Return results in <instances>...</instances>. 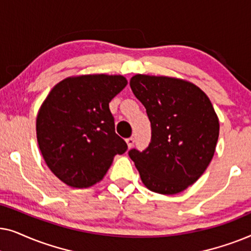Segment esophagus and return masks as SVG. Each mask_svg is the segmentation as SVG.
Masks as SVG:
<instances>
[{"label": "esophagus", "instance_id": "1", "mask_svg": "<svg viewBox=\"0 0 251 251\" xmlns=\"http://www.w3.org/2000/svg\"><path fill=\"white\" fill-rule=\"evenodd\" d=\"M126 142L128 144V147L130 149V147H132L133 144H135V138H133V137H129V138L126 139Z\"/></svg>", "mask_w": 251, "mask_h": 251}]
</instances>
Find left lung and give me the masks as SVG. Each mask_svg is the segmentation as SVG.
Listing matches in <instances>:
<instances>
[{
    "mask_svg": "<svg viewBox=\"0 0 251 251\" xmlns=\"http://www.w3.org/2000/svg\"><path fill=\"white\" fill-rule=\"evenodd\" d=\"M151 122L150 145L129 156L149 190L177 194L194 184L214 156L219 122L207 95L190 82L137 74L130 80Z\"/></svg>",
    "mask_w": 251,
    "mask_h": 251,
    "instance_id": "left-lung-1",
    "label": "left lung"
}]
</instances>
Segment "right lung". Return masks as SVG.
Wrapping results in <instances>:
<instances>
[{
	"label": "right lung",
	"mask_w": 251,
	"mask_h": 251,
	"mask_svg": "<svg viewBox=\"0 0 251 251\" xmlns=\"http://www.w3.org/2000/svg\"><path fill=\"white\" fill-rule=\"evenodd\" d=\"M121 75H82L54 85L36 119L37 143L50 170L72 187H89L128 145L115 132L109 101L123 90Z\"/></svg>",
	"instance_id": "obj_1"
}]
</instances>
